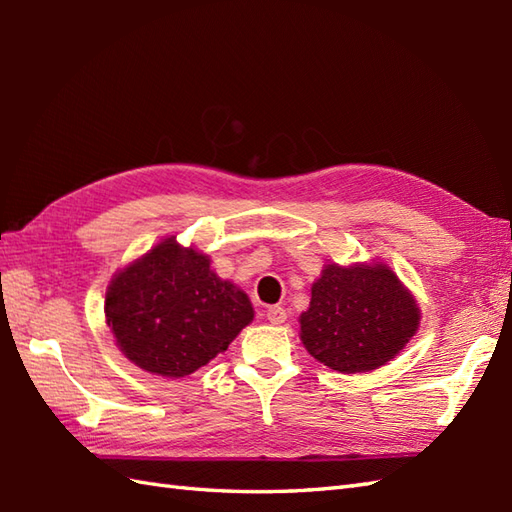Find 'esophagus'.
<instances>
[{
	"instance_id": "obj_1",
	"label": "esophagus",
	"mask_w": 512,
	"mask_h": 512,
	"mask_svg": "<svg viewBox=\"0 0 512 512\" xmlns=\"http://www.w3.org/2000/svg\"><path fill=\"white\" fill-rule=\"evenodd\" d=\"M266 319H268L270 323H273V325H281V323H286L288 314H286V310H284V308L273 306V308H268V310H266Z\"/></svg>"
}]
</instances>
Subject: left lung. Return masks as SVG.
<instances>
[{"instance_id": "obj_1", "label": "left lung", "mask_w": 512, "mask_h": 512, "mask_svg": "<svg viewBox=\"0 0 512 512\" xmlns=\"http://www.w3.org/2000/svg\"><path fill=\"white\" fill-rule=\"evenodd\" d=\"M420 328L413 292L380 259L328 262L299 317V336L319 363L341 374L372 372L396 358Z\"/></svg>"}]
</instances>
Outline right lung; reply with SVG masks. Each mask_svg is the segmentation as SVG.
<instances>
[{
	"mask_svg": "<svg viewBox=\"0 0 512 512\" xmlns=\"http://www.w3.org/2000/svg\"><path fill=\"white\" fill-rule=\"evenodd\" d=\"M246 292L215 275L211 257L176 235L116 270L105 292V321L118 350L165 378L198 372L253 321Z\"/></svg>",
	"mask_w": 512,
	"mask_h": 512,
	"instance_id": "obj_1",
	"label": "right lung"
}]
</instances>
